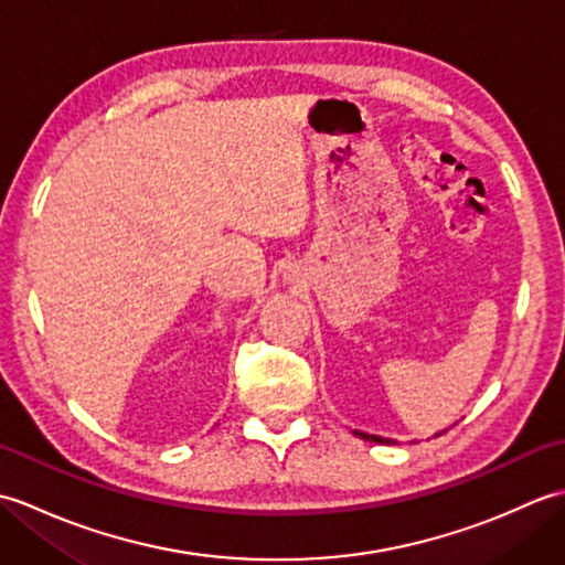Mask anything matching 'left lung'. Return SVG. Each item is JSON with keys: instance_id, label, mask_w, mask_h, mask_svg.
<instances>
[{"instance_id": "1", "label": "left lung", "mask_w": 565, "mask_h": 565, "mask_svg": "<svg viewBox=\"0 0 565 565\" xmlns=\"http://www.w3.org/2000/svg\"><path fill=\"white\" fill-rule=\"evenodd\" d=\"M444 431H447V429H444ZM444 431H437L435 437L444 435ZM352 435L362 437V439H366V441H376V444H395V439H388V437H379V435H369V431H362V429H352Z\"/></svg>"}]
</instances>
